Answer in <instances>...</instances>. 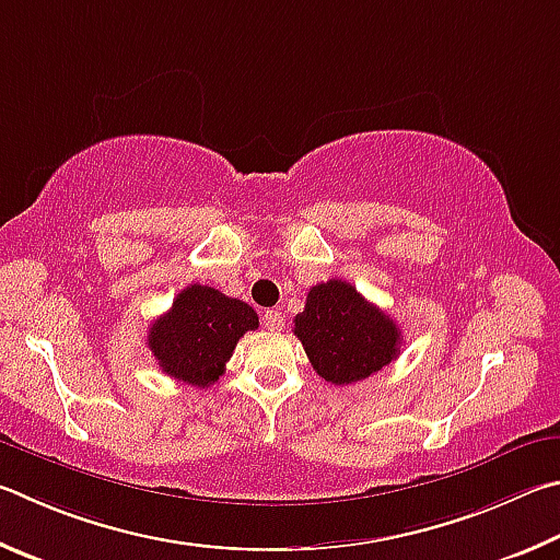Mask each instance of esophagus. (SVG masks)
<instances>
[{
  "instance_id": "34e87169",
  "label": "esophagus",
  "mask_w": 560,
  "mask_h": 560,
  "mask_svg": "<svg viewBox=\"0 0 560 560\" xmlns=\"http://www.w3.org/2000/svg\"><path fill=\"white\" fill-rule=\"evenodd\" d=\"M262 325H265V329H270V331H280L282 325H285V322H282V312L268 310L262 315Z\"/></svg>"
}]
</instances>
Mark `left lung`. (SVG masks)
Segmentation results:
<instances>
[{
	"mask_svg": "<svg viewBox=\"0 0 560 560\" xmlns=\"http://www.w3.org/2000/svg\"><path fill=\"white\" fill-rule=\"evenodd\" d=\"M295 335L312 369L335 386L378 374L400 354V329L345 280L310 288Z\"/></svg>",
	"mask_w": 560,
	"mask_h": 560,
	"instance_id": "1",
	"label": "left lung"
}]
</instances>
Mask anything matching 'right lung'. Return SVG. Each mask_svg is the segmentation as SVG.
Masks as SVG:
<instances>
[{
  "mask_svg": "<svg viewBox=\"0 0 560 560\" xmlns=\"http://www.w3.org/2000/svg\"><path fill=\"white\" fill-rule=\"evenodd\" d=\"M250 329H258V315L248 302L209 285H189L166 315L154 319L147 345L166 376L206 388L219 381L238 339Z\"/></svg>",
  "mask_w": 560,
  "mask_h": 560,
  "instance_id": "obj_1",
  "label": "right lung"
}]
</instances>
